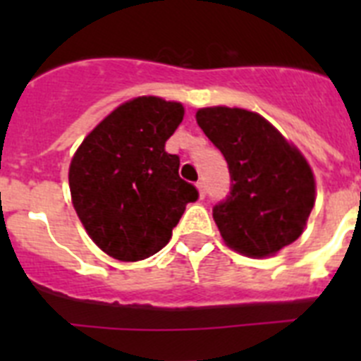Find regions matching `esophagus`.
<instances>
[{
	"mask_svg": "<svg viewBox=\"0 0 361 361\" xmlns=\"http://www.w3.org/2000/svg\"><path fill=\"white\" fill-rule=\"evenodd\" d=\"M197 188H199V195H200V199H204V197H206V186H204L202 180H199V183H197Z\"/></svg>",
	"mask_w": 361,
	"mask_h": 361,
	"instance_id": "34e87169",
	"label": "esophagus"
}]
</instances>
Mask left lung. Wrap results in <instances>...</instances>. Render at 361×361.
I'll return each instance as SVG.
<instances>
[{
  "instance_id": "obj_1",
  "label": "left lung",
  "mask_w": 361,
  "mask_h": 361,
  "mask_svg": "<svg viewBox=\"0 0 361 361\" xmlns=\"http://www.w3.org/2000/svg\"><path fill=\"white\" fill-rule=\"evenodd\" d=\"M197 123L229 168L228 197L213 206L226 244L260 258L295 242L314 206V177L298 149L242 108H202Z\"/></svg>"
}]
</instances>
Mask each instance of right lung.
Returning a JSON list of instances; mask_svg holds the SVG:
<instances>
[{
	"label": "right lung",
	"mask_w": 361,
	"mask_h": 361,
	"mask_svg": "<svg viewBox=\"0 0 361 361\" xmlns=\"http://www.w3.org/2000/svg\"><path fill=\"white\" fill-rule=\"evenodd\" d=\"M183 117V104L137 97L99 123L70 162L73 208L92 240L117 260L161 251L186 204L199 199L178 177V155L164 149Z\"/></svg>",
	"instance_id": "add662e5"
}]
</instances>
